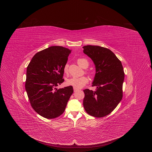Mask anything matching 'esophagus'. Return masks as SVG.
<instances>
[{"label":"esophagus","instance_id":"obj_1","mask_svg":"<svg viewBox=\"0 0 152 152\" xmlns=\"http://www.w3.org/2000/svg\"><path fill=\"white\" fill-rule=\"evenodd\" d=\"M77 90H78L77 88H75V87H73V91H74V92H76V91H77Z\"/></svg>","mask_w":152,"mask_h":152}]
</instances>
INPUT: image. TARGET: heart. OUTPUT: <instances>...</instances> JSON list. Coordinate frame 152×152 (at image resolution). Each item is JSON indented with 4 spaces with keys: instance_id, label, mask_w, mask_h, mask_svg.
Returning a JSON list of instances; mask_svg holds the SVG:
<instances>
[{
    "instance_id": "heart-1",
    "label": "heart",
    "mask_w": 152,
    "mask_h": 152,
    "mask_svg": "<svg viewBox=\"0 0 152 152\" xmlns=\"http://www.w3.org/2000/svg\"><path fill=\"white\" fill-rule=\"evenodd\" d=\"M77 63L83 68H87L89 65V61L86 58H79L77 60ZM68 65L66 64L64 66V72H68ZM88 82V79L86 77L83 76L80 77H72L66 80V84L68 86H71L76 88H80L84 87Z\"/></svg>"
}]
</instances>
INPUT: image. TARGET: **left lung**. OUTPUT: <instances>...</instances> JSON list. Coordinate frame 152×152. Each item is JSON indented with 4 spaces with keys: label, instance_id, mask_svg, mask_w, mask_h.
Returning <instances> with one entry per match:
<instances>
[{
    "label": "left lung",
    "instance_id": "1",
    "mask_svg": "<svg viewBox=\"0 0 152 152\" xmlns=\"http://www.w3.org/2000/svg\"><path fill=\"white\" fill-rule=\"evenodd\" d=\"M83 52L94 61L96 73L92 87L94 92L84 89L83 106L87 113L96 117L110 113L123 97L125 74L121 62L108 48L98 45H85Z\"/></svg>",
    "mask_w": 152,
    "mask_h": 152
}]
</instances>
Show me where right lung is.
Wrapping results in <instances>:
<instances>
[{"label": "right lung", "mask_w": 152, "mask_h": 152, "mask_svg": "<svg viewBox=\"0 0 152 152\" xmlns=\"http://www.w3.org/2000/svg\"><path fill=\"white\" fill-rule=\"evenodd\" d=\"M71 50L51 46L34 56L27 68L26 90L31 107L39 115L51 119L60 116L73 92L72 86L58 89L64 82V66Z\"/></svg>", "instance_id": "add662e5"}]
</instances>
